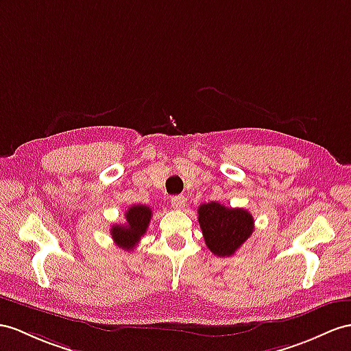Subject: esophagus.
Wrapping results in <instances>:
<instances>
[{
    "label": "esophagus",
    "mask_w": 351,
    "mask_h": 351,
    "mask_svg": "<svg viewBox=\"0 0 351 351\" xmlns=\"http://www.w3.org/2000/svg\"><path fill=\"white\" fill-rule=\"evenodd\" d=\"M171 205H173L174 210H183L186 205V198L183 195H177L171 198Z\"/></svg>",
    "instance_id": "1"
}]
</instances>
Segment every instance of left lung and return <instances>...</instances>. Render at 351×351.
Here are the masks:
<instances>
[{"mask_svg": "<svg viewBox=\"0 0 351 351\" xmlns=\"http://www.w3.org/2000/svg\"><path fill=\"white\" fill-rule=\"evenodd\" d=\"M198 221L205 244L219 258L232 256L253 234L254 220L244 208H229L219 202L202 204Z\"/></svg>", "mask_w": 351, "mask_h": 351, "instance_id": "1", "label": "left lung"}]
</instances>
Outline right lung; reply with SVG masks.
<instances>
[{
    "mask_svg": "<svg viewBox=\"0 0 351 351\" xmlns=\"http://www.w3.org/2000/svg\"><path fill=\"white\" fill-rule=\"evenodd\" d=\"M126 223L125 225H113L110 229L111 238L121 249L131 252L138 244L141 237L146 234L147 226L152 219V210L147 205L136 204L128 208L125 213Z\"/></svg>",
    "mask_w": 351,
    "mask_h": 351,
    "instance_id": "1",
    "label": "right lung"
}]
</instances>
